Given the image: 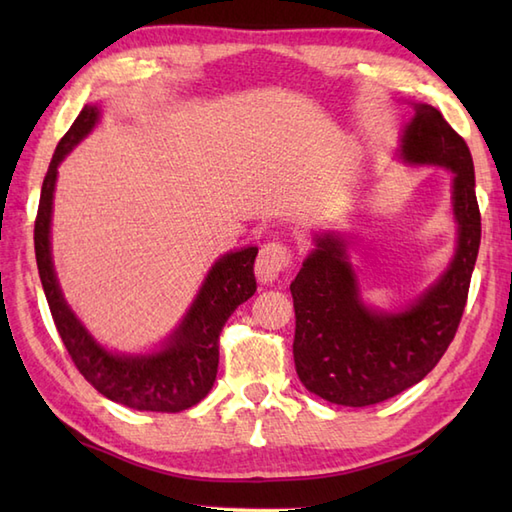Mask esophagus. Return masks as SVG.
Returning a JSON list of instances; mask_svg holds the SVG:
<instances>
[{"label":"esophagus","instance_id":"esophagus-1","mask_svg":"<svg viewBox=\"0 0 512 512\" xmlns=\"http://www.w3.org/2000/svg\"><path fill=\"white\" fill-rule=\"evenodd\" d=\"M292 264V253L284 242H268L259 248L255 275L262 284H273V281L288 270Z\"/></svg>","mask_w":512,"mask_h":512}]
</instances>
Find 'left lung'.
I'll return each instance as SVG.
<instances>
[{
	"label": "left lung",
	"instance_id": "8db88e82",
	"mask_svg": "<svg viewBox=\"0 0 512 512\" xmlns=\"http://www.w3.org/2000/svg\"><path fill=\"white\" fill-rule=\"evenodd\" d=\"M400 158L453 173L451 204L458 248L436 284L402 312L369 310L336 233L314 235L317 248L290 284L295 301V367L312 394L343 407H367L420 383L447 352L469 297L482 239L475 171L464 138L427 103H413Z\"/></svg>",
	"mask_w": 512,
	"mask_h": 512
}]
</instances>
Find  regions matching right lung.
<instances>
[{
    "mask_svg": "<svg viewBox=\"0 0 512 512\" xmlns=\"http://www.w3.org/2000/svg\"><path fill=\"white\" fill-rule=\"evenodd\" d=\"M99 105H85L59 140L43 178L35 220V255L43 292L65 350L88 383L118 405L138 411H184L209 394L220 363V332L239 303L255 295L257 246L226 253L211 266L198 297L162 350L154 354H114L94 341L65 303L50 253L52 198L57 169L74 145L99 123Z\"/></svg>",
    "mask_w": 512,
    "mask_h": 512,
    "instance_id": "right-lung-1",
    "label": "right lung"
}]
</instances>
